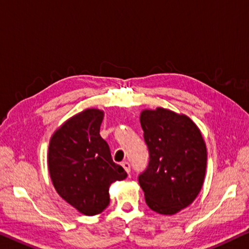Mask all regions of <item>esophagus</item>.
Returning a JSON list of instances; mask_svg holds the SVG:
<instances>
[{
	"label": "esophagus",
	"mask_w": 249,
	"mask_h": 249,
	"mask_svg": "<svg viewBox=\"0 0 249 249\" xmlns=\"http://www.w3.org/2000/svg\"><path fill=\"white\" fill-rule=\"evenodd\" d=\"M122 166H123V168L125 169L127 174L131 173V165H129L128 161H123V163H122Z\"/></svg>",
	"instance_id": "1"
}]
</instances>
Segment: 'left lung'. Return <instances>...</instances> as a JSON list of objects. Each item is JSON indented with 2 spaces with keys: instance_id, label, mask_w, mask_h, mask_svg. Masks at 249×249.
<instances>
[{
  "instance_id": "1",
  "label": "left lung",
  "mask_w": 249,
  "mask_h": 249,
  "mask_svg": "<svg viewBox=\"0 0 249 249\" xmlns=\"http://www.w3.org/2000/svg\"><path fill=\"white\" fill-rule=\"evenodd\" d=\"M149 164L139 181L145 202L161 215L191 205L203 187L207 149L198 126L185 114L157 107L140 116Z\"/></svg>"
}]
</instances>
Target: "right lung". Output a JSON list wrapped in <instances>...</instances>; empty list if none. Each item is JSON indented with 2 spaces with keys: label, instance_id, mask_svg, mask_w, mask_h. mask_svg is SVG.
I'll use <instances>...</instances> for the list:
<instances>
[{
  "label": "right lung",
  "instance_id": "add662e5",
  "mask_svg": "<svg viewBox=\"0 0 249 249\" xmlns=\"http://www.w3.org/2000/svg\"><path fill=\"white\" fill-rule=\"evenodd\" d=\"M104 112L86 108L70 117L53 133L47 166L57 194L86 216L103 212L109 203V186L126 178L100 135Z\"/></svg>",
  "mask_w": 249,
  "mask_h": 249
}]
</instances>
